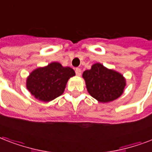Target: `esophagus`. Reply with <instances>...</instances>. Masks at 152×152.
Listing matches in <instances>:
<instances>
[{"mask_svg": "<svg viewBox=\"0 0 152 152\" xmlns=\"http://www.w3.org/2000/svg\"><path fill=\"white\" fill-rule=\"evenodd\" d=\"M75 72H76V76H81V72H82V71H81L80 69H79V68H77V69H76Z\"/></svg>", "mask_w": 152, "mask_h": 152, "instance_id": "esophagus-1", "label": "esophagus"}]
</instances>
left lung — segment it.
Here are the masks:
<instances>
[{
  "instance_id": "obj_1",
  "label": "left lung",
  "mask_w": 152,
  "mask_h": 152,
  "mask_svg": "<svg viewBox=\"0 0 152 152\" xmlns=\"http://www.w3.org/2000/svg\"><path fill=\"white\" fill-rule=\"evenodd\" d=\"M83 78L88 93L99 102L113 101L122 95L126 85L125 77L113 69H108L100 63L83 72Z\"/></svg>"
}]
</instances>
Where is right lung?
<instances>
[{
  "mask_svg": "<svg viewBox=\"0 0 152 152\" xmlns=\"http://www.w3.org/2000/svg\"><path fill=\"white\" fill-rule=\"evenodd\" d=\"M76 75L70 67L52 62L31 72L27 79V90L37 99L50 102L61 95L69 79Z\"/></svg>",
  "mask_w": 152,
  "mask_h": 152,
  "instance_id": "add662e5",
  "label": "right lung"
}]
</instances>
